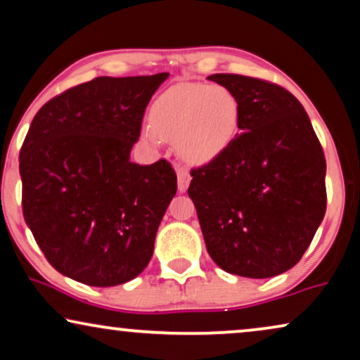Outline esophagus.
I'll list each match as a JSON object with an SVG mask.
<instances>
[{
  "label": "esophagus",
  "instance_id": "34e87169",
  "mask_svg": "<svg viewBox=\"0 0 360 360\" xmlns=\"http://www.w3.org/2000/svg\"><path fill=\"white\" fill-rule=\"evenodd\" d=\"M176 175H179V191L180 193H184V191H186V188H188L190 185V172L185 169V167H180L176 165Z\"/></svg>",
  "mask_w": 360,
  "mask_h": 360
}]
</instances>
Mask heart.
Here are the masks:
<instances>
[{
    "label": "heart",
    "instance_id": "heart-1",
    "mask_svg": "<svg viewBox=\"0 0 360 360\" xmlns=\"http://www.w3.org/2000/svg\"><path fill=\"white\" fill-rule=\"evenodd\" d=\"M240 120V101L228 86L181 82L155 98L141 134L154 147L175 141L185 160L208 164L229 149Z\"/></svg>",
    "mask_w": 360,
    "mask_h": 360
}]
</instances>
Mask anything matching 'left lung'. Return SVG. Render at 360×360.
I'll return each mask as SVG.
<instances>
[{
    "label": "left lung",
    "mask_w": 360,
    "mask_h": 360,
    "mask_svg": "<svg viewBox=\"0 0 360 360\" xmlns=\"http://www.w3.org/2000/svg\"><path fill=\"white\" fill-rule=\"evenodd\" d=\"M243 108L240 134L218 159L191 170L206 249L224 272L269 278L298 264L326 213V159L311 121L285 88L216 73Z\"/></svg>",
    "instance_id": "left-lung-1"
}]
</instances>
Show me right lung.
<instances>
[{"instance_id": "add662e5", "label": "right lung", "mask_w": 360, "mask_h": 360, "mask_svg": "<svg viewBox=\"0 0 360 360\" xmlns=\"http://www.w3.org/2000/svg\"><path fill=\"white\" fill-rule=\"evenodd\" d=\"M169 73L98 77L47 101L19 154L22 214L57 272L91 287L136 278L176 193L169 162H131L146 108Z\"/></svg>"}]
</instances>
